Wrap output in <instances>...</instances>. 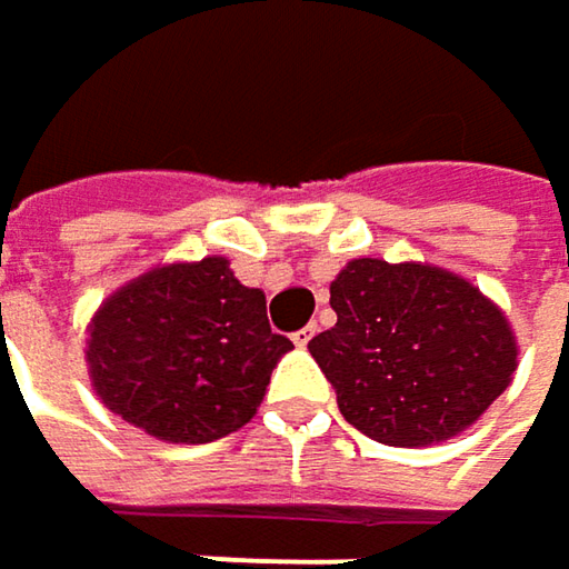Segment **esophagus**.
<instances>
[{
	"label": "esophagus",
	"mask_w": 569,
	"mask_h": 569,
	"mask_svg": "<svg viewBox=\"0 0 569 569\" xmlns=\"http://www.w3.org/2000/svg\"><path fill=\"white\" fill-rule=\"evenodd\" d=\"M312 336H316V329H312V326H306V329H299V332L292 336V341H296L299 348H306V345L312 341Z\"/></svg>",
	"instance_id": "esophagus-1"
}]
</instances>
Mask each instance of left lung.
<instances>
[{
    "mask_svg": "<svg viewBox=\"0 0 569 569\" xmlns=\"http://www.w3.org/2000/svg\"><path fill=\"white\" fill-rule=\"evenodd\" d=\"M329 292L338 322L309 351L365 437L403 449L459 437L515 378L508 316L452 270L358 257Z\"/></svg>",
    "mask_w": 569,
    "mask_h": 569,
    "instance_id": "8db88e82",
    "label": "left lung"
}]
</instances>
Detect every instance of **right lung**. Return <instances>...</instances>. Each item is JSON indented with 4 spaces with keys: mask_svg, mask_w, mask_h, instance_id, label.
Segmentation results:
<instances>
[{
    "mask_svg": "<svg viewBox=\"0 0 569 569\" xmlns=\"http://www.w3.org/2000/svg\"><path fill=\"white\" fill-rule=\"evenodd\" d=\"M292 341L267 322L263 289L228 257L159 263L110 292L87 326L90 388L162 442H211L253 420Z\"/></svg>",
    "mask_w": 569,
    "mask_h": 569,
    "instance_id": "1",
    "label": "right lung"
}]
</instances>
